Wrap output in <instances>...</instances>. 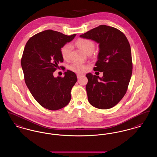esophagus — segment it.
<instances>
[{
    "label": "esophagus",
    "mask_w": 157,
    "mask_h": 157,
    "mask_svg": "<svg viewBox=\"0 0 157 157\" xmlns=\"http://www.w3.org/2000/svg\"><path fill=\"white\" fill-rule=\"evenodd\" d=\"M83 75L82 74H77V77H78V78H80L81 76H82Z\"/></svg>",
    "instance_id": "1"
}]
</instances>
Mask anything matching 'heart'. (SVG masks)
<instances>
[{"mask_svg":"<svg viewBox=\"0 0 157 157\" xmlns=\"http://www.w3.org/2000/svg\"><path fill=\"white\" fill-rule=\"evenodd\" d=\"M76 44L79 48H81L83 52H85L87 54L90 52H92L95 48L94 43L91 40L87 39H79L76 41ZM71 49L72 46L69 44H67L61 48L60 53L63 59L67 60L69 59ZM87 68L88 67L86 65L78 62L73 63L69 66V69L71 71L79 74L85 72Z\"/></svg>","mask_w":157,"mask_h":157,"instance_id":"obj_1","label":"heart"}]
</instances>
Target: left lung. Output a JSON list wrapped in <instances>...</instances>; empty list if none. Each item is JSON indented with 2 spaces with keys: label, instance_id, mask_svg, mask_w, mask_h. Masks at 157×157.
<instances>
[{
  "label": "left lung",
  "instance_id": "obj_1",
  "mask_svg": "<svg viewBox=\"0 0 157 157\" xmlns=\"http://www.w3.org/2000/svg\"><path fill=\"white\" fill-rule=\"evenodd\" d=\"M99 44L94 71L103 76L87 74L86 90L90 104L101 109L111 108L126 94L132 72L131 50L125 35L120 30L100 25L80 35Z\"/></svg>",
  "mask_w": 157,
  "mask_h": 157
}]
</instances>
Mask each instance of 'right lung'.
Returning a JSON list of instances; mask_svg holds the SVG:
<instances>
[{
  "label": "right lung",
  "mask_w": 157,
  "mask_h": 157,
  "mask_svg": "<svg viewBox=\"0 0 157 157\" xmlns=\"http://www.w3.org/2000/svg\"><path fill=\"white\" fill-rule=\"evenodd\" d=\"M76 35L44 30L30 37L25 45L21 60L25 81L35 100L49 110L60 109L71 101L76 75L67 70L63 78H55L53 72L63 61L61 48Z\"/></svg>",
  "instance_id": "add662e5"
}]
</instances>
